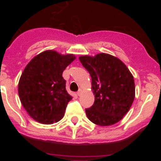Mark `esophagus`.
Wrapping results in <instances>:
<instances>
[{
	"label": "esophagus",
	"mask_w": 161,
	"mask_h": 161,
	"mask_svg": "<svg viewBox=\"0 0 161 161\" xmlns=\"http://www.w3.org/2000/svg\"><path fill=\"white\" fill-rule=\"evenodd\" d=\"M81 93H82L81 89H79V91H78V92L76 93H77L78 96H80V95H81Z\"/></svg>",
	"instance_id": "34e87169"
}]
</instances>
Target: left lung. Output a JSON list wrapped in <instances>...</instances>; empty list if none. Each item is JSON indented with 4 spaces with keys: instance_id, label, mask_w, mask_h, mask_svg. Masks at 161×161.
Listing matches in <instances>:
<instances>
[{
    "instance_id": "obj_1",
    "label": "left lung",
    "mask_w": 161,
    "mask_h": 161,
    "mask_svg": "<svg viewBox=\"0 0 161 161\" xmlns=\"http://www.w3.org/2000/svg\"><path fill=\"white\" fill-rule=\"evenodd\" d=\"M80 63L92 78L95 101L85 109L88 119L98 126L119 123L129 111L136 96L133 75L123 61L106 53L81 55Z\"/></svg>"
}]
</instances>
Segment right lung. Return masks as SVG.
Returning a JSON list of instances; mask_svg holds the SVG:
<instances>
[{
	"instance_id": "obj_1",
	"label": "right lung",
	"mask_w": 161,
	"mask_h": 161,
	"mask_svg": "<svg viewBox=\"0 0 161 161\" xmlns=\"http://www.w3.org/2000/svg\"><path fill=\"white\" fill-rule=\"evenodd\" d=\"M76 56L47 50L35 55L25 66L18 82V95L24 109L34 120L53 124L63 119L72 100L62 76Z\"/></svg>"
}]
</instances>
